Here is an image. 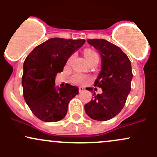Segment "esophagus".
<instances>
[{"label":"esophagus","instance_id":"obj_1","mask_svg":"<svg viewBox=\"0 0 157 157\" xmlns=\"http://www.w3.org/2000/svg\"><path fill=\"white\" fill-rule=\"evenodd\" d=\"M85 90V88L83 87V86H80V87H79V92H80V93H81V92H83Z\"/></svg>","mask_w":157,"mask_h":157}]
</instances>
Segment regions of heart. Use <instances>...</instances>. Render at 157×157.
Masks as SVG:
<instances>
[{"instance_id": "b5f03b06", "label": "heart", "mask_w": 157, "mask_h": 157, "mask_svg": "<svg viewBox=\"0 0 157 157\" xmlns=\"http://www.w3.org/2000/svg\"><path fill=\"white\" fill-rule=\"evenodd\" d=\"M84 55L86 57V60L90 59V58H93V57L96 56L97 53L95 52L94 50H92V49H86L84 51ZM72 82H74L76 84H82V83H84L85 82H86L89 80V77L83 75V74H75L74 75H73L72 78Z\"/></svg>"}]
</instances>
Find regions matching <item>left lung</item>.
Segmentation results:
<instances>
[{"label":"left lung","mask_w":157,"mask_h":157,"mask_svg":"<svg viewBox=\"0 0 157 157\" xmlns=\"http://www.w3.org/2000/svg\"><path fill=\"white\" fill-rule=\"evenodd\" d=\"M87 42L99 51L102 58V69L94 85L102 88V93L94 94L84 105L85 112L93 119L107 121L116 116L125 105L133 77L131 64L119 47L108 41L93 39ZM87 90L92 91L93 88Z\"/></svg>","instance_id":"1"}]
</instances>
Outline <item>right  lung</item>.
<instances>
[{
	"instance_id": "right-lung-1",
	"label": "right lung",
	"mask_w": 157,
	"mask_h": 157,
	"mask_svg": "<svg viewBox=\"0 0 157 157\" xmlns=\"http://www.w3.org/2000/svg\"><path fill=\"white\" fill-rule=\"evenodd\" d=\"M86 40L53 38L33 49L25 59L22 77L23 96L35 116L45 122L63 119L70 101L79 93L68 83L55 86L58 73L63 71L69 57Z\"/></svg>"
}]
</instances>
